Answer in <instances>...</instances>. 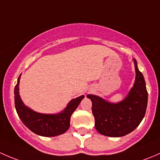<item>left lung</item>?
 I'll return each instance as SVG.
<instances>
[{
    "mask_svg": "<svg viewBox=\"0 0 160 160\" xmlns=\"http://www.w3.org/2000/svg\"><path fill=\"white\" fill-rule=\"evenodd\" d=\"M136 82L128 96L122 102L112 104L96 95H88L92 102V114L95 127L102 135L110 137H121L132 132L146 114L148 92L142 74L137 68Z\"/></svg>",
    "mask_w": 160,
    "mask_h": 160,
    "instance_id": "8db88e82",
    "label": "left lung"
}]
</instances>
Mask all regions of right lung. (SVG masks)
I'll list each match as a JSON object with an SVG mask.
<instances>
[{
	"label": "right lung",
	"instance_id": "right-lung-1",
	"mask_svg": "<svg viewBox=\"0 0 160 160\" xmlns=\"http://www.w3.org/2000/svg\"><path fill=\"white\" fill-rule=\"evenodd\" d=\"M19 78L14 88V103L19 118L22 122L35 134L45 137H52L65 132L70 126V118L83 95L72 99L62 113L58 115H45L37 113L23 104L18 92Z\"/></svg>",
	"mask_w": 160,
	"mask_h": 160
}]
</instances>
